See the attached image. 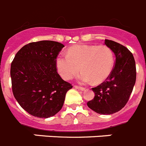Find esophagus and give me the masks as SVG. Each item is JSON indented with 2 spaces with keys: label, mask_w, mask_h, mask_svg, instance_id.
Segmentation results:
<instances>
[{
  "label": "esophagus",
  "mask_w": 146,
  "mask_h": 146,
  "mask_svg": "<svg viewBox=\"0 0 146 146\" xmlns=\"http://www.w3.org/2000/svg\"><path fill=\"white\" fill-rule=\"evenodd\" d=\"M75 88H76V89H77V90H82V91H83V90H85V88H84V87H79V86H77V85H76V86H75Z\"/></svg>",
  "instance_id": "esophagus-1"
}]
</instances>
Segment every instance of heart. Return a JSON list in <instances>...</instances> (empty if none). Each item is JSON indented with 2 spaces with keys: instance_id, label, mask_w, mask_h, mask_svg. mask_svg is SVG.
I'll list each match as a JSON object with an SVG mask.
<instances>
[{
  "instance_id": "obj_1",
  "label": "heart",
  "mask_w": 146,
  "mask_h": 146,
  "mask_svg": "<svg viewBox=\"0 0 146 146\" xmlns=\"http://www.w3.org/2000/svg\"><path fill=\"white\" fill-rule=\"evenodd\" d=\"M68 54H61L56 65L62 78L69 80L81 70L79 82L101 84L111 74L114 67V54L105 45H76L70 48Z\"/></svg>"
}]
</instances>
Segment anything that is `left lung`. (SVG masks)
<instances>
[{"label": "left lung", "mask_w": 146, "mask_h": 146, "mask_svg": "<svg viewBox=\"0 0 146 146\" xmlns=\"http://www.w3.org/2000/svg\"><path fill=\"white\" fill-rule=\"evenodd\" d=\"M104 43L114 52L115 63L105 82L92 88L95 97L87 106L98 114L111 115L123 108L129 101L136 82V65L127 48L112 40H105Z\"/></svg>", "instance_id": "8db88e82"}]
</instances>
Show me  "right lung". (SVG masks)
<instances>
[{
  "mask_svg": "<svg viewBox=\"0 0 146 146\" xmlns=\"http://www.w3.org/2000/svg\"><path fill=\"white\" fill-rule=\"evenodd\" d=\"M63 44L50 40L30 42L17 52L10 75L12 92L28 113L48 118L59 112L73 86L57 73L56 60Z\"/></svg>",
  "mask_w": 146,
  "mask_h": 146,
  "instance_id": "right-lung-1",
  "label": "right lung"
}]
</instances>
